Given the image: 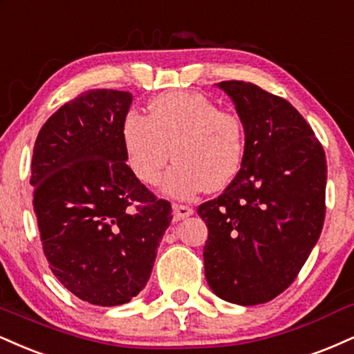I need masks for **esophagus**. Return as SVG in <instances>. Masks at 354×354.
Here are the masks:
<instances>
[{"mask_svg":"<svg viewBox=\"0 0 354 354\" xmlns=\"http://www.w3.org/2000/svg\"><path fill=\"white\" fill-rule=\"evenodd\" d=\"M194 214V209L189 205H182V203H174V220H184Z\"/></svg>","mask_w":354,"mask_h":354,"instance_id":"obj_1","label":"esophagus"}]
</instances>
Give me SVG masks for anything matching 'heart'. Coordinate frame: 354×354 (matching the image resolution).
<instances>
[{
    "instance_id": "b5f03b06",
    "label": "heart",
    "mask_w": 354,
    "mask_h": 354,
    "mask_svg": "<svg viewBox=\"0 0 354 354\" xmlns=\"http://www.w3.org/2000/svg\"><path fill=\"white\" fill-rule=\"evenodd\" d=\"M124 157L137 180L156 185L170 159L176 164L164 190L189 198L203 189L222 190L245 157V126L207 95L170 91L149 102L147 115L131 111L120 127Z\"/></svg>"
}]
</instances>
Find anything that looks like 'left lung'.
I'll list each match as a JSON object with an SVG mask.
<instances>
[{"label": "left lung", "instance_id": "8db88e82", "mask_svg": "<svg viewBox=\"0 0 354 354\" xmlns=\"http://www.w3.org/2000/svg\"><path fill=\"white\" fill-rule=\"evenodd\" d=\"M245 126V157L230 185L198 205L209 239L205 278L222 300L252 306L283 293L325 222L326 157L286 99L245 81L218 82Z\"/></svg>", "mask_w": 354, "mask_h": 354}]
</instances>
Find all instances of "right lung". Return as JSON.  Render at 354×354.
<instances>
[{"label": "right lung", "mask_w": 354, "mask_h": 354, "mask_svg": "<svg viewBox=\"0 0 354 354\" xmlns=\"http://www.w3.org/2000/svg\"><path fill=\"white\" fill-rule=\"evenodd\" d=\"M132 94L89 89L66 102L37 134L32 207L49 268L82 301H131L152 273L172 207L137 180L120 127Z\"/></svg>", "instance_id": "add662e5"}]
</instances>
